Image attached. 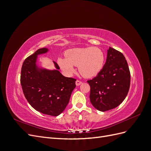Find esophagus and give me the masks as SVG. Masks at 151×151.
Here are the masks:
<instances>
[{
	"instance_id": "34e87169",
	"label": "esophagus",
	"mask_w": 151,
	"mask_h": 151,
	"mask_svg": "<svg viewBox=\"0 0 151 151\" xmlns=\"http://www.w3.org/2000/svg\"><path fill=\"white\" fill-rule=\"evenodd\" d=\"M82 84V81H79V80H77L76 81V84L77 85V86H79V85H81Z\"/></svg>"
}]
</instances>
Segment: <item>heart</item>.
<instances>
[{
	"instance_id": "obj_1",
	"label": "heart",
	"mask_w": 151,
	"mask_h": 151,
	"mask_svg": "<svg viewBox=\"0 0 151 151\" xmlns=\"http://www.w3.org/2000/svg\"><path fill=\"white\" fill-rule=\"evenodd\" d=\"M65 55L59 57L57 63L67 76H71L75 72L74 66H78L82 76L92 77L98 74L104 64V53L98 48H72L67 50Z\"/></svg>"
}]
</instances>
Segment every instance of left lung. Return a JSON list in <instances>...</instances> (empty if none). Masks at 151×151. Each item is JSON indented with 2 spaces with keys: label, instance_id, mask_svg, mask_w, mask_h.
I'll use <instances>...</instances> for the list:
<instances>
[{
  "label": "left lung",
  "instance_id": "1",
  "mask_svg": "<svg viewBox=\"0 0 151 151\" xmlns=\"http://www.w3.org/2000/svg\"><path fill=\"white\" fill-rule=\"evenodd\" d=\"M87 82L91 88L90 101L95 108L106 111L117 107L125 99L130 85V72L124 55L109 48L102 69Z\"/></svg>",
  "mask_w": 151,
  "mask_h": 151
}]
</instances>
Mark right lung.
<instances>
[{
    "label": "right lung",
    "instance_id": "right-lung-1",
    "mask_svg": "<svg viewBox=\"0 0 151 151\" xmlns=\"http://www.w3.org/2000/svg\"><path fill=\"white\" fill-rule=\"evenodd\" d=\"M47 51L45 48L38 49L25 59L20 81L24 96L32 107L45 115L57 116L68 104L76 79L64 77L58 70L39 71L36 65V57ZM54 63L59 69L57 63Z\"/></svg>",
    "mask_w": 151,
    "mask_h": 151
}]
</instances>
